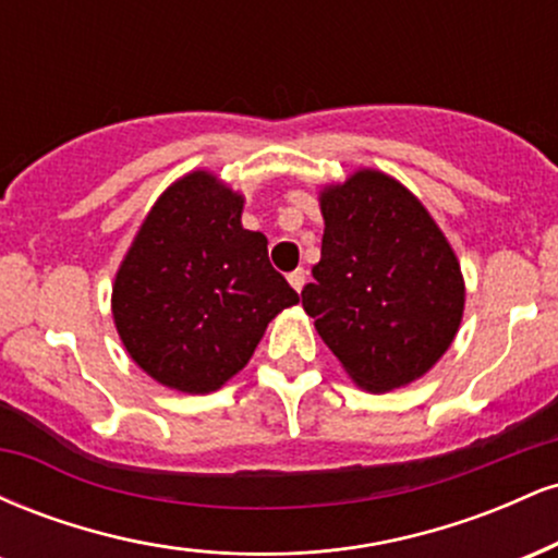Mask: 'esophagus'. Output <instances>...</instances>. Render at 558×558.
<instances>
[{
  "label": "esophagus",
  "instance_id": "1",
  "mask_svg": "<svg viewBox=\"0 0 558 558\" xmlns=\"http://www.w3.org/2000/svg\"><path fill=\"white\" fill-rule=\"evenodd\" d=\"M288 283L293 286V291L301 293V288L306 286V272L304 270H293L291 275H288Z\"/></svg>",
  "mask_w": 558,
  "mask_h": 558
}]
</instances>
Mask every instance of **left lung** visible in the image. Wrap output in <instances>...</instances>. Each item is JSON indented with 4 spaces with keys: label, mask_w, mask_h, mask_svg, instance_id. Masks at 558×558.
Masks as SVG:
<instances>
[{
    "label": "left lung",
    "mask_w": 558,
    "mask_h": 558,
    "mask_svg": "<svg viewBox=\"0 0 558 558\" xmlns=\"http://www.w3.org/2000/svg\"><path fill=\"white\" fill-rule=\"evenodd\" d=\"M325 217L306 315L356 386L386 393L444 356L464 312L457 254L427 209L377 170L319 198Z\"/></svg>",
    "instance_id": "left-lung-1"
}]
</instances>
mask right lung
I'll return each instance as SVG.
<instances>
[{
  "label": "right lung",
  "instance_id": "add662e5",
  "mask_svg": "<svg viewBox=\"0 0 558 558\" xmlns=\"http://www.w3.org/2000/svg\"><path fill=\"white\" fill-rule=\"evenodd\" d=\"M243 198L209 172L172 183L141 226L112 288L128 354L162 386L209 393L246 367L267 323L299 293L241 226Z\"/></svg>",
  "mask_w": 558,
  "mask_h": 558
}]
</instances>
